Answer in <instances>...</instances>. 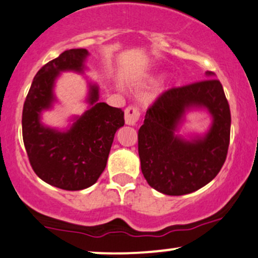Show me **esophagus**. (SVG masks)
I'll return each instance as SVG.
<instances>
[{"label":"esophagus","instance_id":"esophagus-1","mask_svg":"<svg viewBox=\"0 0 258 258\" xmlns=\"http://www.w3.org/2000/svg\"><path fill=\"white\" fill-rule=\"evenodd\" d=\"M140 116L141 112L137 107L128 106L124 110V122H126V124H130V126H135L140 120Z\"/></svg>","mask_w":258,"mask_h":258}]
</instances>
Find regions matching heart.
<instances>
[{
	"instance_id": "b5f03b06",
	"label": "heart",
	"mask_w": 258,
	"mask_h": 258,
	"mask_svg": "<svg viewBox=\"0 0 258 258\" xmlns=\"http://www.w3.org/2000/svg\"><path fill=\"white\" fill-rule=\"evenodd\" d=\"M149 81H151V82H153V81H154V78H151V79H149Z\"/></svg>"
}]
</instances>
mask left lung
Wrapping results in <instances>:
<instances>
[{
  "instance_id": "left-lung-1",
  "label": "left lung",
  "mask_w": 258,
  "mask_h": 258,
  "mask_svg": "<svg viewBox=\"0 0 258 258\" xmlns=\"http://www.w3.org/2000/svg\"><path fill=\"white\" fill-rule=\"evenodd\" d=\"M206 75L212 77L213 73ZM206 108L212 126L205 136L189 141L177 136L186 111ZM231 116L223 86L211 78L160 95L147 110L138 131V154L144 179L169 196L197 191L217 176L226 159Z\"/></svg>"
}]
</instances>
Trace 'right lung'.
<instances>
[{"mask_svg": "<svg viewBox=\"0 0 258 258\" xmlns=\"http://www.w3.org/2000/svg\"><path fill=\"white\" fill-rule=\"evenodd\" d=\"M89 55L86 49H71L38 71L24 101L22 132L25 151L35 174L55 187L78 191L94 185L106 166L115 134L124 124L123 111L98 103L99 88L89 84V109L66 131L41 123V111L56 100L53 86L60 72L83 73Z\"/></svg>", "mask_w": 258, "mask_h": 258, "instance_id": "1", "label": "right lung"}]
</instances>
